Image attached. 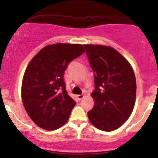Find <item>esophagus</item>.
I'll return each mask as SVG.
<instances>
[{"instance_id":"obj_1","label":"esophagus","mask_w":158,"mask_h":158,"mask_svg":"<svg viewBox=\"0 0 158 158\" xmlns=\"http://www.w3.org/2000/svg\"><path fill=\"white\" fill-rule=\"evenodd\" d=\"M77 99L79 100H81L82 99L84 98V97H85V95H83V94H80V95H77Z\"/></svg>"}]
</instances>
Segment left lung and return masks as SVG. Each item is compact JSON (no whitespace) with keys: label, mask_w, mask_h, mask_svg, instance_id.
I'll use <instances>...</instances> for the list:
<instances>
[{"label":"left lung","mask_w":158,"mask_h":158,"mask_svg":"<svg viewBox=\"0 0 158 158\" xmlns=\"http://www.w3.org/2000/svg\"><path fill=\"white\" fill-rule=\"evenodd\" d=\"M94 72V107L88 112L97 129L112 131L131 116L136 98L132 67L116 50L102 45H84Z\"/></svg>","instance_id":"8db88e82"}]
</instances>
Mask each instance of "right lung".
I'll return each instance as SVG.
<instances>
[{
  "label": "right lung",
  "mask_w": 158,
  "mask_h": 158,
  "mask_svg": "<svg viewBox=\"0 0 158 158\" xmlns=\"http://www.w3.org/2000/svg\"><path fill=\"white\" fill-rule=\"evenodd\" d=\"M85 52L81 44L56 43L39 51L25 70L22 100L32 121L47 131L61 127L76 102L65 89L64 73L69 62Z\"/></svg>",
  "instance_id": "right-lung-1"
}]
</instances>
